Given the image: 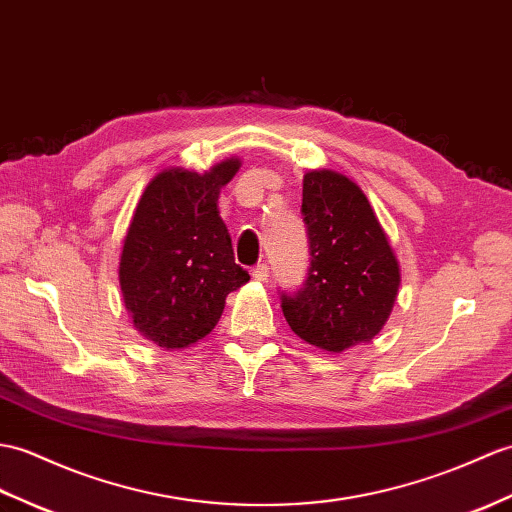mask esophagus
<instances>
[{
	"label": "esophagus",
	"instance_id": "esophagus-1",
	"mask_svg": "<svg viewBox=\"0 0 512 512\" xmlns=\"http://www.w3.org/2000/svg\"><path fill=\"white\" fill-rule=\"evenodd\" d=\"M268 275H270V268H268L266 264H257V266L253 268V279H255V281H266Z\"/></svg>",
	"mask_w": 512,
	"mask_h": 512
}]
</instances>
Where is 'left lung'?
<instances>
[{
    "label": "left lung",
    "mask_w": 512,
    "mask_h": 512,
    "mask_svg": "<svg viewBox=\"0 0 512 512\" xmlns=\"http://www.w3.org/2000/svg\"><path fill=\"white\" fill-rule=\"evenodd\" d=\"M310 268L303 288L281 292V310L299 338L340 353L373 340L392 312L399 264L371 202L347 176H303Z\"/></svg>",
    "instance_id": "left-lung-1"
}]
</instances>
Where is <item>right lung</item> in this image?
Instances as JSON below:
<instances>
[{
    "mask_svg": "<svg viewBox=\"0 0 512 512\" xmlns=\"http://www.w3.org/2000/svg\"><path fill=\"white\" fill-rule=\"evenodd\" d=\"M237 170L240 159L205 174L165 170L141 194L122 248L120 285L135 329L161 349L205 338L229 292L251 279L235 264L218 211L220 189Z\"/></svg>",
    "mask_w": 512,
    "mask_h": 512,
    "instance_id": "obj_1",
    "label": "right lung"
}]
</instances>
